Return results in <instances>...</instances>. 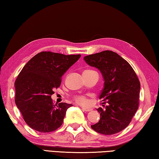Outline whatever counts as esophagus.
Returning <instances> with one entry per match:
<instances>
[{"instance_id": "1", "label": "esophagus", "mask_w": 159, "mask_h": 159, "mask_svg": "<svg viewBox=\"0 0 159 159\" xmlns=\"http://www.w3.org/2000/svg\"><path fill=\"white\" fill-rule=\"evenodd\" d=\"M82 108L83 111H87V112H89V111H91L92 110V108H86V107H84V106H82Z\"/></svg>"}]
</instances>
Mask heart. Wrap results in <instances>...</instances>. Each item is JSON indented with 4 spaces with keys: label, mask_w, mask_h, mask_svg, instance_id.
I'll use <instances>...</instances> for the list:
<instances>
[{
    "label": "heart",
    "mask_w": 159,
    "mask_h": 159,
    "mask_svg": "<svg viewBox=\"0 0 159 159\" xmlns=\"http://www.w3.org/2000/svg\"><path fill=\"white\" fill-rule=\"evenodd\" d=\"M75 100H76L77 103H79L80 104H86L87 103V98L84 97H83V96H77V97H75Z\"/></svg>",
    "instance_id": "1"
}]
</instances>
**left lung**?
Returning <instances> with one entry per match:
<instances>
[{
  "mask_svg": "<svg viewBox=\"0 0 159 159\" xmlns=\"http://www.w3.org/2000/svg\"><path fill=\"white\" fill-rule=\"evenodd\" d=\"M84 61L101 72L103 88L99 99L106 103L97 110L100 120L91 127L111 135L125 128L138 109L140 83L132 66L118 53L104 51L84 57Z\"/></svg>",
  "mask_w": 159,
  "mask_h": 159,
  "instance_id": "8db88e82",
  "label": "left lung"
}]
</instances>
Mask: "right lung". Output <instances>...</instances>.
<instances>
[{
    "label": "right lung",
    "instance_id": "add662e5",
    "mask_svg": "<svg viewBox=\"0 0 159 159\" xmlns=\"http://www.w3.org/2000/svg\"><path fill=\"white\" fill-rule=\"evenodd\" d=\"M43 51L31 58L15 82V104L31 128L39 132L55 131L61 126L72 104H53L51 95L61 77L80 58Z\"/></svg>",
    "mask_w": 159,
    "mask_h": 159
}]
</instances>
